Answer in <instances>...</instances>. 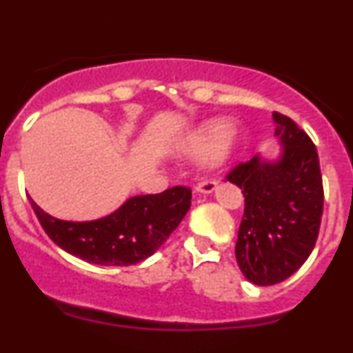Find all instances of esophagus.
<instances>
[{
    "mask_svg": "<svg viewBox=\"0 0 353 353\" xmlns=\"http://www.w3.org/2000/svg\"><path fill=\"white\" fill-rule=\"evenodd\" d=\"M214 189H216V183H213V181H203V183L196 184V192H199V194H211Z\"/></svg>",
    "mask_w": 353,
    "mask_h": 353,
    "instance_id": "esophagus-1",
    "label": "esophagus"
}]
</instances>
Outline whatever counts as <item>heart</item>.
Segmentation results:
<instances>
[{
    "instance_id": "1",
    "label": "heart",
    "mask_w": 353,
    "mask_h": 353,
    "mask_svg": "<svg viewBox=\"0 0 353 353\" xmlns=\"http://www.w3.org/2000/svg\"><path fill=\"white\" fill-rule=\"evenodd\" d=\"M242 132L236 125L223 120H208L188 133L179 150L184 155L203 154V165L208 170L223 169L236 154Z\"/></svg>"
}]
</instances>
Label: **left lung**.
Returning <instances> with one entry per match:
<instances>
[{"mask_svg": "<svg viewBox=\"0 0 353 353\" xmlns=\"http://www.w3.org/2000/svg\"><path fill=\"white\" fill-rule=\"evenodd\" d=\"M279 154H261L226 179L242 189L245 213L235 245L236 262L250 283H283L316 243L323 214V181L314 143L291 118L274 111Z\"/></svg>", "mask_w": 353, "mask_h": 353, "instance_id": "left-lung-1", "label": "left lung"}]
</instances>
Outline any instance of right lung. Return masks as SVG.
<instances>
[{
  "label": "right lung",
  "instance_id": "obj_1",
  "mask_svg": "<svg viewBox=\"0 0 353 353\" xmlns=\"http://www.w3.org/2000/svg\"><path fill=\"white\" fill-rule=\"evenodd\" d=\"M30 205L54 243L89 264L133 265L162 247L191 208V189L132 196L113 213L91 221L50 216L32 198Z\"/></svg>",
  "mask_w": 353,
  "mask_h": 353
}]
</instances>
